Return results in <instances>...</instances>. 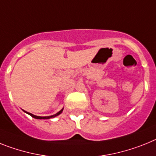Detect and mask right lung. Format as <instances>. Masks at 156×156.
Returning a JSON list of instances; mask_svg holds the SVG:
<instances>
[{
    "label": "right lung",
    "mask_w": 156,
    "mask_h": 156,
    "mask_svg": "<svg viewBox=\"0 0 156 156\" xmlns=\"http://www.w3.org/2000/svg\"><path fill=\"white\" fill-rule=\"evenodd\" d=\"M63 109H64V108H62V110H60L59 112H58V113H57V114H54V115H51V116H47V117H40V116H36V115H34V114H30V113H29V112H27V111H25V110H23V111H24V112L26 113V114H29V115H30V116L32 117V118H35V119H50V118H55V117L58 116V115H59V114H62V111H63Z\"/></svg>",
    "instance_id": "right-lung-1"
}]
</instances>
